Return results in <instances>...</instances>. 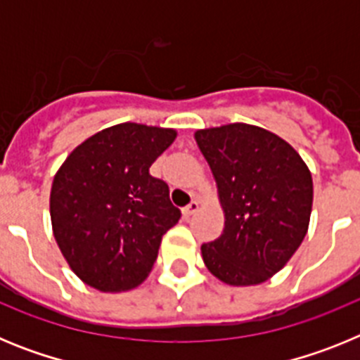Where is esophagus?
<instances>
[{
    "mask_svg": "<svg viewBox=\"0 0 360 360\" xmlns=\"http://www.w3.org/2000/svg\"><path fill=\"white\" fill-rule=\"evenodd\" d=\"M200 209V203L196 202V200H193V202L189 203V205H186V207H184V216H186V218H189V216H193L195 214L196 211H198Z\"/></svg>",
    "mask_w": 360,
    "mask_h": 360,
    "instance_id": "esophagus-1",
    "label": "esophagus"
}]
</instances>
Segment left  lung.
Instances as JSON below:
<instances>
[{"instance_id": "obj_1", "label": "left lung", "mask_w": 360, "mask_h": 360, "mask_svg": "<svg viewBox=\"0 0 360 360\" xmlns=\"http://www.w3.org/2000/svg\"><path fill=\"white\" fill-rule=\"evenodd\" d=\"M225 229L202 245L205 266L232 287L259 285L279 272L299 249L310 224L314 184L288 142L250 124L198 129Z\"/></svg>"}]
</instances>
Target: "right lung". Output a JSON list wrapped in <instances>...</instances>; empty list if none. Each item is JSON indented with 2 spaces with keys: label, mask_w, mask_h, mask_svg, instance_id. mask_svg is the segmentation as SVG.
Returning <instances> with one entry per match:
<instances>
[{
  "label": "right lung",
  "mask_w": 360,
  "mask_h": 360,
  "mask_svg": "<svg viewBox=\"0 0 360 360\" xmlns=\"http://www.w3.org/2000/svg\"><path fill=\"white\" fill-rule=\"evenodd\" d=\"M174 139V129L117 124L77 146L53 176V238L86 285L122 292L151 272L162 236L182 216L167 184L149 174Z\"/></svg>",
  "instance_id": "1"
}]
</instances>
